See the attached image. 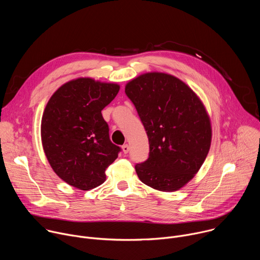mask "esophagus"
Segmentation results:
<instances>
[{
    "label": "esophagus",
    "instance_id": "obj_1",
    "mask_svg": "<svg viewBox=\"0 0 260 260\" xmlns=\"http://www.w3.org/2000/svg\"><path fill=\"white\" fill-rule=\"evenodd\" d=\"M122 151H123L124 154H127V153L129 152V146H128L127 144L123 145V146H122Z\"/></svg>",
    "mask_w": 260,
    "mask_h": 260
}]
</instances>
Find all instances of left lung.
Masks as SVG:
<instances>
[{"label":"left lung","mask_w":260,"mask_h":260,"mask_svg":"<svg viewBox=\"0 0 260 260\" xmlns=\"http://www.w3.org/2000/svg\"><path fill=\"white\" fill-rule=\"evenodd\" d=\"M146 129L150 151L135 165L142 183L162 192H174L194 178L211 143L206 110L189 86L159 72L140 75L125 85Z\"/></svg>","instance_id":"8db88e82"}]
</instances>
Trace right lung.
Returning a JSON list of instances; mask_svg holds the SVG:
<instances>
[{
  "label": "right lung",
  "instance_id": "right-lung-1",
  "mask_svg": "<svg viewBox=\"0 0 260 260\" xmlns=\"http://www.w3.org/2000/svg\"><path fill=\"white\" fill-rule=\"evenodd\" d=\"M119 85L77 78L59 88L42 118L45 154L64 182L88 191L106 180L105 170L121 148L109 138L101 111L116 97Z\"/></svg>",
  "mask_w": 260,
  "mask_h": 260
}]
</instances>
